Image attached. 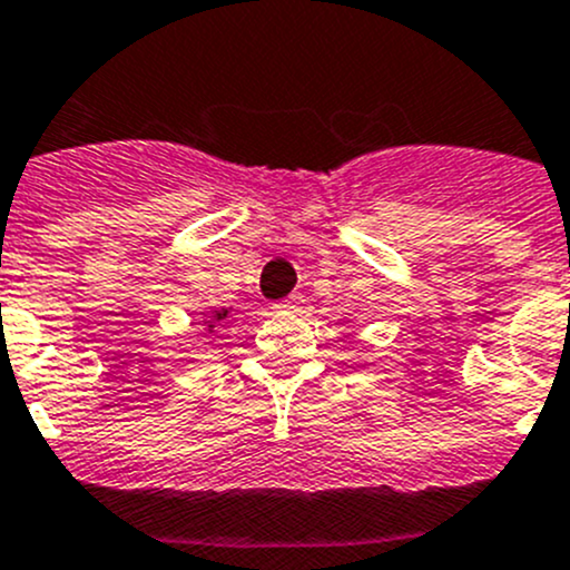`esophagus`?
Listing matches in <instances>:
<instances>
[{"label": "esophagus", "instance_id": "1", "mask_svg": "<svg viewBox=\"0 0 570 570\" xmlns=\"http://www.w3.org/2000/svg\"><path fill=\"white\" fill-rule=\"evenodd\" d=\"M298 304H302V296H296V293H291V296L283 298V302L274 304V309H285V313H291V309H296Z\"/></svg>", "mask_w": 570, "mask_h": 570}]
</instances>
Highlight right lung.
<instances>
[{"label":"right lung","mask_w":570,"mask_h":570,"mask_svg":"<svg viewBox=\"0 0 570 570\" xmlns=\"http://www.w3.org/2000/svg\"><path fill=\"white\" fill-rule=\"evenodd\" d=\"M224 318H227V309H216V313L210 315V321H205V324H207V330L213 332V326H216L218 321H224Z\"/></svg>","instance_id":"add662e5"}]
</instances>
